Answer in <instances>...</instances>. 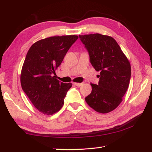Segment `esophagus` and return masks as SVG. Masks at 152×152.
I'll list each match as a JSON object with an SVG mask.
<instances>
[{"instance_id":"1","label":"esophagus","mask_w":152,"mask_h":152,"mask_svg":"<svg viewBox=\"0 0 152 152\" xmlns=\"http://www.w3.org/2000/svg\"><path fill=\"white\" fill-rule=\"evenodd\" d=\"M74 84L76 86H81L82 84H83V83H77V82H74Z\"/></svg>"}]
</instances>
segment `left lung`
<instances>
[{"label": "left lung", "mask_w": 152, "mask_h": 152, "mask_svg": "<svg viewBox=\"0 0 152 152\" xmlns=\"http://www.w3.org/2000/svg\"><path fill=\"white\" fill-rule=\"evenodd\" d=\"M79 37L88 51L92 66L100 72L99 84H91L92 92L85 101L98 113H109L122 102L129 85V61L112 37L94 33Z\"/></svg>", "instance_id": "obj_1"}]
</instances>
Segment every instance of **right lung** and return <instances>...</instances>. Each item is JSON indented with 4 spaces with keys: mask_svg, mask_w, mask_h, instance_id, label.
Returning a JSON list of instances; mask_svg holds the SVG:
<instances>
[{
    "mask_svg": "<svg viewBox=\"0 0 152 152\" xmlns=\"http://www.w3.org/2000/svg\"><path fill=\"white\" fill-rule=\"evenodd\" d=\"M78 38L77 35L48 37L33 43L28 51L20 84L32 104L43 114L53 115L63 107L72 83L60 82L53 74Z\"/></svg>",
    "mask_w": 152,
    "mask_h": 152,
    "instance_id": "obj_1",
    "label": "right lung"
}]
</instances>
